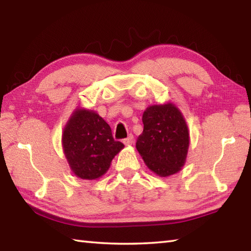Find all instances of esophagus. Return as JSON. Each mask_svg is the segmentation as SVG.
Listing matches in <instances>:
<instances>
[{
	"instance_id": "1",
	"label": "esophagus",
	"mask_w": 251,
	"mask_h": 251,
	"mask_svg": "<svg viewBox=\"0 0 251 251\" xmlns=\"http://www.w3.org/2000/svg\"><path fill=\"white\" fill-rule=\"evenodd\" d=\"M123 143H124L126 146H129V145H131V144L134 143V136H133V135H129L128 137L125 138L124 141H123Z\"/></svg>"
}]
</instances>
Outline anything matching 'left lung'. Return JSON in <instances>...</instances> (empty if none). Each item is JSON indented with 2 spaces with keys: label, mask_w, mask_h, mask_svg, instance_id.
I'll return each mask as SVG.
<instances>
[{
  "label": "left lung",
  "mask_w": 251,
  "mask_h": 251,
  "mask_svg": "<svg viewBox=\"0 0 251 251\" xmlns=\"http://www.w3.org/2000/svg\"><path fill=\"white\" fill-rule=\"evenodd\" d=\"M144 130L136 148L151 171L168 177L184 166L189 148V131L174 103L148 106L143 114Z\"/></svg>",
  "instance_id": "obj_1"
}]
</instances>
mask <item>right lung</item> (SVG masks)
I'll list each match as a JSON object with an SVG mask.
<instances>
[{
    "label": "right lung",
    "mask_w": 251,
    "mask_h": 251,
    "mask_svg": "<svg viewBox=\"0 0 251 251\" xmlns=\"http://www.w3.org/2000/svg\"><path fill=\"white\" fill-rule=\"evenodd\" d=\"M62 146L74 175L95 180L108 171L124 144L114 141L109 125L96 112L77 107L63 130Z\"/></svg>",
    "instance_id": "obj_1"
}]
</instances>
